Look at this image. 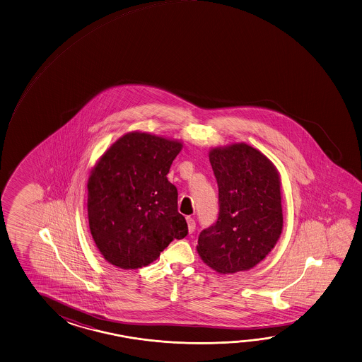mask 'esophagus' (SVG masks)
<instances>
[{"label":"esophagus","instance_id":"esophagus-1","mask_svg":"<svg viewBox=\"0 0 362 362\" xmlns=\"http://www.w3.org/2000/svg\"><path fill=\"white\" fill-rule=\"evenodd\" d=\"M186 222H187V228H189V232L192 233L195 228H197V223H195V221H194V218L187 217L186 219Z\"/></svg>","mask_w":362,"mask_h":362}]
</instances>
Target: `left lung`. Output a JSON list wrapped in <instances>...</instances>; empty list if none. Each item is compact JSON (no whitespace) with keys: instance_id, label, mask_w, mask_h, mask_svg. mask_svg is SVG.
<instances>
[{"instance_id":"1","label":"left lung","mask_w":362,"mask_h":362,"mask_svg":"<svg viewBox=\"0 0 362 362\" xmlns=\"http://www.w3.org/2000/svg\"><path fill=\"white\" fill-rule=\"evenodd\" d=\"M218 184L217 221L200 232L197 252L218 273H236L260 263L283 227L281 181L274 165L247 144L209 154Z\"/></svg>"}]
</instances>
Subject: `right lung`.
<instances>
[{
	"mask_svg": "<svg viewBox=\"0 0 362 362\" xmlns=\"http://www.w3.org/2000/svg\"><path fill=\"white\" fill-rule=\"evenodd\" d=\"M181 143L145 132L119 138L88 181V217L107 262L138 269L157 260L187 223L177 211V189L167 175Z\"/></svg>",
	"mask_w": 362,
	"mask_h": 362,
	"instance_id": "1",
	"label": "right lung"
}]
</instances>
